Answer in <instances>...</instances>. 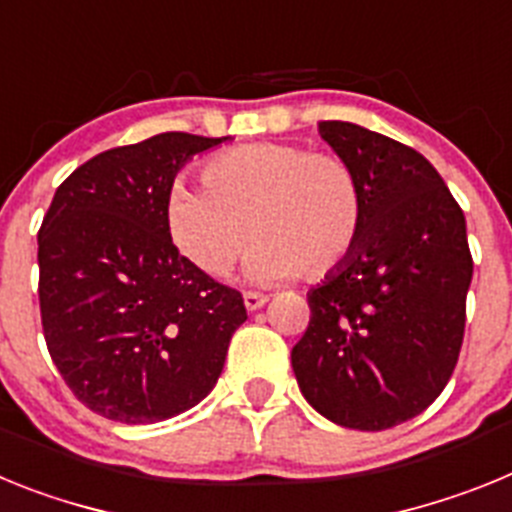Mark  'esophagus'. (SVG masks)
<instances>
[{
	"label": "esophagus",
	"instance_id": "34e87169",
	"mask_svg": "<svg viewBox=\"0 0 512 512\" xmlns=\"http://www.w3.org/2000/svg\"><path fill=\"white\" fill-rule=\"evenodd\" d=\"M266 302H269V297L259 295V292H246V295H243V305H246L248 312L261 310V307H264Z\"/></svg>",
	"mask_w": 512,
	"mask_h": 512
}]
</instances>
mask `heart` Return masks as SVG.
Segmentation results:
<instances>
[{
    "mask_svg": "<svg viewBox=\"0 0 512 512\" xmlns=\"http://www.w3.org/2000/svg\"><path fill=\"white\" fill-rule=\"evenodd\" d=\"M205 187L176 182L166 197L174 246L197 269L223 277L253 238L246 274L277 284L336 271L354 251L364 197L354 169L333 153L251 143L210 158Z\"/></svg>",
    "mask_w": 512,
    "mask_h": 512,
    "instance_id": "heart-1",
    "label": "heart"
}]
</instances>
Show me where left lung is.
<instances>
[{
	"label": "left lung",
	"mask_w": 512,
	"mask_h": 512,
	"mask_svg": "<svg viewBox=\"0 0 512 512\" xmlns=\"http://www.w3.org/2000/svg\"><path fill=\"white\" fill-rule=\"evenodd\" d=\"M364 197L354 251L307 292L292 348L302 395L323 418L384 431L423 413L454 374L472 253L467 220L418 151L354 122H318Z\"/></svg>",
	"instance_id": "8db88e82"
}]
</instances>
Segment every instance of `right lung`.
Masks as SVG:
<instances>
[{
    "mask_svg": "<svg viewBox=\"0 0 512 512\" xmlns=\"http://www.w3.org/2000/svg\"><path fill=\"white\" fill-rule=\"evenodd\" d=\"M228 138L161 133L89 158L56 189L38 233L40 318L63 382L117 423H158L205 400L241 292L184 259L166 197L192 156Z\"/></svg>",
    "mask_w": 512,
    "mask_h": 512,
    "instance_id": "1",
    "label": "right lung"
}]
</instances>
